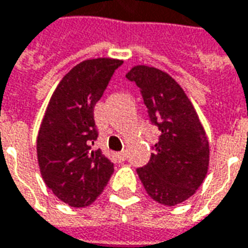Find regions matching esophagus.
<instances>
[{
  "label": "esophagus",
  "mask_w": 248,
  "mask_h": 248,
  "mask_svg": "<svg viewBox=\"0 0 248 248\" xmlns=\"http://www.w3.org/2000/svg\"><path fill=\"white\" fill-rule=\"evenodd\" d=\"M125 155H127V153H125V151H120V153H117V158L120 159V161H124V159H125Z\"/></svg>",
  "instance_id": "34e87169"
}]
</instances>
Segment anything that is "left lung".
<instances>
[{
	"mask_svg": "<svg viewBox=\"0 0 248 248\" xmlns=\"http://www.w3.org/2000/svg\"><path fill=\"white\" fill-rule=\"evenodd\" d=\"M140 89L153 124L161 131L147 165L136 172L155 202L174 206L203 183L209 168V140L197 110L180 84L154 66L136 65L127 75Z\"/></svg>",
	"mask_w": 248,
	"mask_h": 248,
	"instance_id": "left-lung-1",
	"label": "left lung"
}]
</instances>
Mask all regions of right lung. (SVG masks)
I'll list each match as a JSON object with an SVG mask.
<instances>
[{"label":"right lung","mask_w":248,"mask_h":248,"mask_svg":"<svg viewBox=\"0 0 248 248\" xmlns=\"http://www.w3.org/2000/svg\"><path fill=\"white\" fill-rule=\"evenodd\" d=\"M121 64L114 58L81 61L58 83L43 116L36 138L41 174L53 194L72 207L91 205L114 170L94 149V106Z\"/></svg>","instance_id":"obj_1"}]
</instances>
